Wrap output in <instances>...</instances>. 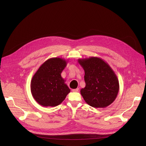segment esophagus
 <instances>
[{
  "label": "esophagus",
  "instance_id": "obj_1",
  "mask_svg": "<svg viewBox=\"0 0 146 146\" xmlns=\"http://www.w3.org/2000/svg\"><path fill=\"white\" fill-rule=\"evenodd\" d=\"M79 90V88H77V89H72V91L74 92H78Z\"/></svg>",
  "mask_w": 146,
  "mask_h": 146
}]
</instances>
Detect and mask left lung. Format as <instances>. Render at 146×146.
<instances>
[{
	"instance_id": "8db88e82",
	"label": "left lung",
	"mask_w": 146,
	"mask_h": 146,
	"mask_svg": "<svg viewBox=\"0 0 146 146\" xmlns=\"http://www.w3.org/2000/svg\"><path fill=\"white\" fill-rule=\"evenodd\" d=\"M85 70L86 86L80 90L85 101L94 108H105L116 99L119 89L117 76L102 58L91 57L78 60Z\"/></svg>"
}]
</instances>
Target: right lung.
I'll use <instances>...</instances> for the list:
<instances>
[{"mask_svg": "<svg viewBox=\"0 0 146 146\" xmlns=\"http://www.w3.org/2000/svg\"><path fill=\"white\" fill-rule=\"evenodd\" d=\"M67 61L60 57L48 59L39 67L31 81V92L41 106H56L62 102L70 90L61 73Z\"/></svg>", "mask_w": 146, "mask_h": 146, "instance_id": "right-lung-1", "label": "right lung"}]
</instances>
